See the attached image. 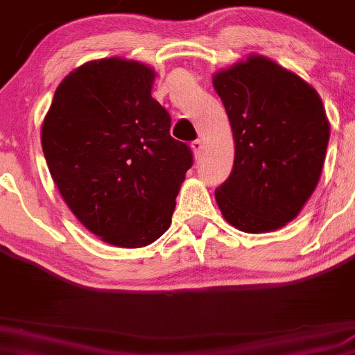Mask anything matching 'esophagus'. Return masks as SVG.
Here are the masks:
<instances>
[{"instance_id":"obj_1","label":"esophagus","mask_w":355,"mask_h":355,"mask_svg":"<svg viewBox=\"0 0 355 355\" xmlns=\"http://www.w3.org/2000/svg\"><path fill=\"white\" fill-rule=\"evenodd\" d=\"M191 148H193L194 155H196V157H200L201 152H203V148H205V142H203V140H201V139L194 140V142L191 144Z\"/></svg>"}]
</instances>
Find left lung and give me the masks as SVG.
Returning <instances> with one entry per match:
<instances>
[{"instance_id": "left-lung-1", "label": "left lung", "mask_w": 355, "mask_h": 355, "mask_svg": "<svg viewBox=\"0 0 355 355\" xmlns=\"http://www.w3.org/2000/svg\"><path fill=\"white\" fill-rule=\"evenodd\" d=\"M235 140L234 169L215 198L247 234L277 230L298 216L318 184L330 123L313 86L264 55L213 76Z\"/></svg>"}]
</instances>
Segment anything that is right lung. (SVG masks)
I'll list each match as a JSON object with an SVG mask.
<instances>
[{"label":"right lung","mask_w":355,"mask_h":355,"mask_svg":"<svg viewBox=\"0 0 355 355\" xmlns=\"http://www.w3.org/2000/svg\"><path fill=\"white\" fill-rule=\"evenodd\" d=\"M154 69L110 57L57 86L42 148L76 218L105 242L139 249L169 228L191 148L173 139L171 116L152 98Z\"/></svg>","instance_id":"right-lung-1"}]
</instances>
